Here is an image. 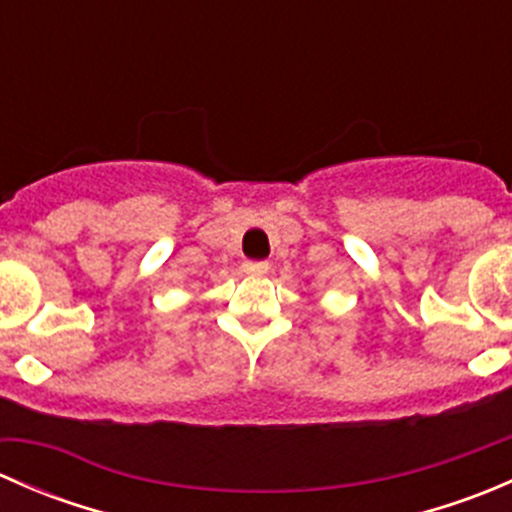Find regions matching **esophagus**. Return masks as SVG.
I'll use <instances>...</instances> for the list:
<instances>
[{
  "label": "esophagus",
  "mask_w": 512,
  "mask_h": 512,
  "mask_svg": "<svg viewBox=\"0 0 512 512\" xmlns=\"http://www.w3.org/2000/svg\"><path fill=\"white\" fill-rule=\"evenodd\" d=\"M242 270H245V275L260 277V275H267V272H270V262H252V260H247L245 265H242Z\"/></svg>",
  "instance_id": "obj_1"
}]
</instances>
